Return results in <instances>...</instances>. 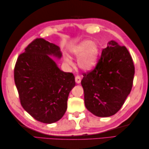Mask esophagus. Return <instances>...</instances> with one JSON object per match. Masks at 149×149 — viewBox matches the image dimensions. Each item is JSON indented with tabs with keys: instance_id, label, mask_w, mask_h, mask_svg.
<instances>
[{
	"instance_id": "obj_1",
	"label": "esophagus",
	"mask_w": 149,
	"mask_h": 149,
	"mask_svg": "<svg viewBox=\"0 0 149 149\" xmlns=\"http://www.w3.org/2000/svg\"><path fill=\"white\" fill-rule=\"evenodd\" d=\"M75 82H76V83L79 84L81 83V77L79 76V75H76V76H75Z\"/></svg>"
}]
</instances>
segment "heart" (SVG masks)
<instances>
[{
	"label": "heart",
	"mask_w": 149,
	"mask_h": 149,
	"mask_svg": "<svg viewBox=\"0 0 149 149\" xmlns=\"http://www.w3.org/2000/svg\"><path fill=\"white\" fill-rule=\"evenodd\" d=\"M73 55L79 57L78 65L84 70H91L97 65L99 58V50L97 45L90 40L81 42L72 49ZM65 61L71 65L72 62L69 58H66Z\"/></svg>",
	"instance_id": "b5f03b06"
}]
</instances>
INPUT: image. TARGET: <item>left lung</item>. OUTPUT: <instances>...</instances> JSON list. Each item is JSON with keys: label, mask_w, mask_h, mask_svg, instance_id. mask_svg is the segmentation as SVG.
<instances>
[{"label": "left lung", "mask_w": 149, "mask_h": 149, "mask_svg": "<svg viewBox=\"0 0 149 149\" xmlns=\"http://www.w3.org/2000/svg\"><path fill=\"white\" fill-rule=\"evenodd\" d=\"M134 75V63L127 48L111 41L95 68L83 74L81 84L87 109L99 117L115 115L131 92Z\"/></svg>", "instance_id": "8db88e82"}]
</instances>
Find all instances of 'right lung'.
I'll list each match as a JSON object with an SVG mask.
<instances>
[{"instance_id":"obj_1","label":"right lung","mask_w":149,"mask_h":149,"mask_svg":"<svg viewBox=\"0 0 149 149\" xmlns=\"http://www.w3.org/2000/svg\"><path fill=\"white\" fill-rule=\"evenodd\" d=\"M49 56L61 58L59 47L36 38L19 55L14 69L22 106L34 119L45 123L62 118L70 91L75 86L74 74L61 71Z\"/></svg>"}]
</instances>
